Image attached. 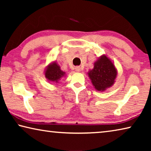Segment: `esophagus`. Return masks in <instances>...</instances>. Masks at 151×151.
Returning <instances> with one entry per match:
<instances>
[{
  "label": "esophagus",
  "instance_id": "esophagus-1",
  "mask_svg": "<svg viewBox=\"0 0 151 151\" xmlns=\"http://www.w3.org/2000/svg\"><path fill=\"white\" fill-rule=\"evenodd\" d=\"M75 70L77 71V72H79V71H81V67H80V66H76V67H75Z\"/></svg>",
  "mask_w": 151,
  "mask_h": 151
}]
</instances>
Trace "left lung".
<instances>
[{"mask_svg":"<svg viewBox=\"0 0 151 151\" xmlns=\"http://www.w3.org/2000/svg\"><path fill=\"white\" fill-rule=\"evenodd\" d=\"M88 76L97 91H103L113 85L116 76L115 66L106 56H102L94 63V68L89 71Z\"/></svg>","mask_w":151,"mask_h":151,"instance_id":"left-lung-1","label":"left lung"}]
</instances>
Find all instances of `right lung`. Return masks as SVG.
I'll list each match as a JSON object with an SVG mask.
<instances>
[{
	"instance_id": "add662e5",
	"label": "right lung",
	"mask_w": 151,
	"mask_h": 151,
	"mask_svg": "<svg viewBox=\"0 0 151 151\" xmlns=\"http://www.w3.org/2000/svg\"><path fill=\"white\" fill-rule=\"evenodd\" d=\"M65 75V73L60 70V66L54 63L48 66L45 72V76L48 81L57 83L59 79Z\"/></svg>"
}]
</instances>
